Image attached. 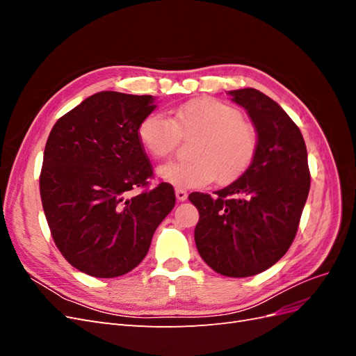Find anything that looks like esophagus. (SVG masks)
<instances>
[{
  "instance_id": "1",
  "label": "esophagus",
  "mask_w": 356,
  "mask_h": 356,
  "mask_svg": "<svg viewBox=\"0 0 356 356\" xmlns=\"http://www.w3.org/2000/svg\"><path fill=\"white\" fill-rule=\"evenodd\" d=\"M175 196H177L178 202H184V200H187L188 195L184 188H175Z\"/></svg>"
}]
</instances>
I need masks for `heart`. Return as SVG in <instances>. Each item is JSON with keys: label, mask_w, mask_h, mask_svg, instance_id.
Here are the masks:
<instances>
[{"label": "heart", "mask_w": 356, "mask_h": 356, "mask_svg": "<svg viewBox=\"0 0 356 356\" xmlns=\"http://www.w3.org/2000/svg\"><path fill=\"white\" fill-rule=\"evenodd\" d=\"M181 136H197L190 147L191 160L169 161L157 169L160 179L178 188H197L217 179H238L257 152V132L239 108L215 98L179 105L170 118L161 113L145 115L138 124V139L154 159L175 152Z\"/></svg>", "instance_id": "b5f03b06"}]
</instances>
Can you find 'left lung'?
<instances>
[{
    "mask_svg": "<svg viewBox=\"0 0 356 356\" xmlns=\"http://www.w3.org/2000/svg\"><path fill=\"white\" fill-rule=\"evenodd\" d=\"M229 95L255 126V156L217 196L188 199L199 211L195 241L203 261L220 275L246 277L272 267L293 243L310 174L303 135L281 105L252 88Z\"/></svg>",
    "mask_w": 356,
    "mask_h": 356,
    "instance_id": "obj_1",
    "label": "left lung"
}]
</instances>
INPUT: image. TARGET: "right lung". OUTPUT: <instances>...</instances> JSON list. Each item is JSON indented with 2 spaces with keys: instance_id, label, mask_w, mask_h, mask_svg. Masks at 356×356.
Returning <instances> with one entry per match:
<instances>
[{
  "instance_id": "1",
  "label": "right lung",
  "mask_w": 356,
  "mask_h": 356,
  "mask_svg": "<svg viewBox=\"0 0 356 356\" xmlns=\"http://www.w3.org/2000/svg\"><path fill=\"white\" fill-rule=\"evenodd\" d=\"M152 95L104 90L53 126L40 195L56 246L77 270L117 277L144 260L159 224L175 207L168 182L147 187L152 165L138 124L156 110Z\"/></svg>"
}]
</instances>
